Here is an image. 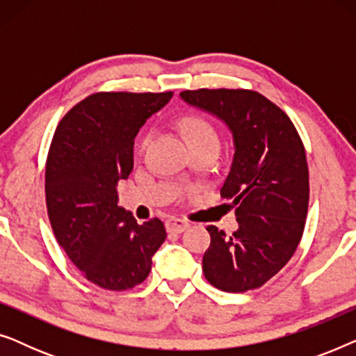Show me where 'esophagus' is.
Wrapping results in <instances>:
<instances>
[{"instance_id": "esophagus-1", "label": "esophagus", "mask_w": 356, "mask_h": 356, "mask_svg": "<svg viewBox=\"0 0 356 356\" xmlns=\"http://www.w3.org/2000/svg\"><path fill=\"white\" fill-rule=\"evenodd\" d=\"M165 225H167V230L170 233H181V232H184L189 227V223L186 220H183V218L170 217L168 220H167V223H165Z\"/></svg>"}]
</instances>
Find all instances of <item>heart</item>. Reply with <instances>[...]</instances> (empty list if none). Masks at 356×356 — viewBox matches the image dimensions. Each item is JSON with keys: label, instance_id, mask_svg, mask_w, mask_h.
Instances as JSON below:
<instances>
[{"label": "heart", "instance_id": "1", "mask_svg": "<svg viewBox=\"0 0 356 356\" xmlns=\"http://www.w3.org/2000/svg\"><path fill=\"white\" fill-rule=\"evenodd\" d=\"M181 128L186 134V138L191 144V147H197V145H212V147H218L220 144V139H218V134L213 126L209 123L207 120L201 118V116H186L181 121ZM149 134L143 136L138 144L139 152H144L149 145Z\"/></svg>", "mask_w": 356, "mask_h": 356}]
</instances>
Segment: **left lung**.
I'll return each mask as SVG.
<instances>
[{"mask_svg":"<svg viewBox=\"0 0 356 356\" xmlns=\"http://www.w3.org/2000/svg\"><path fill=\"white\" fill-rule=\"evenodd\" d=\"M181 99L230 128L235 155L220 196L232 199L238 230H206L207 282L228 293L259 289L291 259L303 236L309 204L306 152L289 115L256 90H183Z\"/></svg>","mask_w":356,"mask_h":356,"instance_id":"8db88e82","label":"left lung"}]
</instances>
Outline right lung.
Listing matches in <instances>:
<instances>
[{
    "label": "right lung",
    "mask_w": 356,
    "mask_h": 356,
    "mask_svg": "<svg viewBox=\"0 0 356 356\" xmlns=\"http://www.w3.org/2000/svg\"><path fill=\"white\" fill-rule=\"evenodd\" d=\"M173 92H97L58 124L45 168L53 233L81 274L111 291L147 279L152 256L167 238L163 222L138 223L118 207L116 184L133 170L134 138Z\"/></svg>",
    "instance_id": "obj_1"
}]
</instances>
